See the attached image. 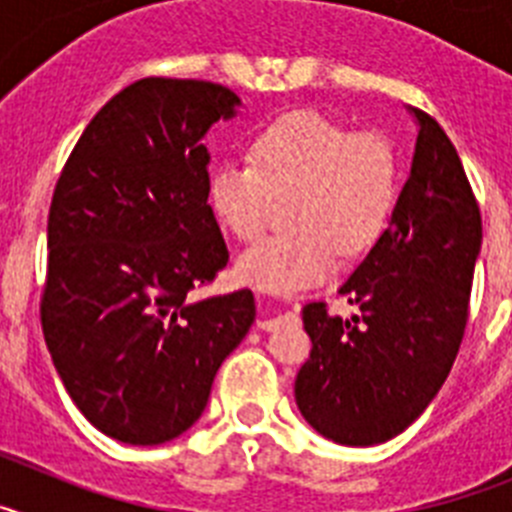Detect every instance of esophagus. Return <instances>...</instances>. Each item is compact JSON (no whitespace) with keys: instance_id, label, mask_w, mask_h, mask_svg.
I'll list each match as a JSON object with an SVG mask.
<instances>
[{"instance_id":"34e87169","label":"esophagus","mask_w":512,"mask_h":512,"mask_svg":"<svg viewBox=\"0 0 512 512\" xmlns=\"http://www.w3.org/2000/svg\"><path fill=\"white\" fill-rule=\"evenodd\" d=\"M300 323V315L295 310H284V312H274L269 318L259 320V328L261 330H277L282 325H297Z\"/></svg>"}]
</instances>
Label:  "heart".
I'll return each instance as SVG.
<instances>
[{"label":"heart","mask_w":512,"mask_h":512,"mask_svg":"<svg viewBox=\"0 0 512 512\" xmlns=\"http://www.w3.org/2000/svg\"><path fill=\"white\" fill-rule=\"evenodd\" d=\"M397 189L400 158L387 135L295 110L253 133L248 161L223 158L212 169L210 205L238 241H253L287 200L289 228L246 248L235 271L251 287L292 295L323 282L336 251L354 259L377 241Z\"/></svg>","instance_id":"b5f03b06"}]
</instances>
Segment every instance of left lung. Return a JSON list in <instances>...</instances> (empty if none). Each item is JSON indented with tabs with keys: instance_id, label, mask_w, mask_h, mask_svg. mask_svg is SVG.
Segmentation results:
<instances>
[{
	"instance_id": "1",
	"label": "left lung",
	"mask_w": 512,
	"mask_h": 512,
	"mask_svg": "<svg viewBox=\"0 0 512 512\" xmlns=\"http://www.w3.org/2000/svg\"><path fill=\"white\" fill-rule=\"evenodd\" d=\"M390 228L341 287L359 315L302 310L312 351L295 382L300 413L343 446L402 433L449 377L469 320L482 215L454 143L428 112Z\"/></svg>"
}]
</instances>
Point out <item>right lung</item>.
<instances>
[{"label": "right lung", "instance_id": "obj_1", "mask_svg": "<svg viewBox=\"0 0 512 512\" xmlns=\"http://www.w3.org/2000/svg\"><path fill=\"white\" fill-rule=\"evenodd\" d=\"M235 104L212 81H133L92 117L53 189L45 346L76 408L122 443L187 431L256 318L251 289L192 295L230 259L207 205L205 133Z\"/></svg>", "mask_w": 512, "mask_h": 512}]
</instances>
